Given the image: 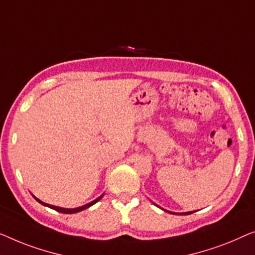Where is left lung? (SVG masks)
Returning a JSON list of instances; mask_svg holds the SVG:
<instances>
[{"instance_id": "obj_1", "label": "left lung", "mask_w": 255, "mask_h": 255, "mask_svg": "<svg viewBox=\"0 0 255 255\" xmlns=\"http://www.w3.org/2000/svg\"><path fill=\"white\" fill-rule=\"evenodd\" d=\"M157 206V204H156ZM158 207V206H157ZM160 208V207H159ZM163 209V208H162ZM163 210H165V209H163ZM165 211H167V213H170V214H173V215H189V214H193V213H195V211H187V213H173V211H168V210H165Z\"/></svg>"}]
</instances>
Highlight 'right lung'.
<instances>
[{
	"mask_svg": "<svg viewBox=\"0 0 255 255\" xmlns=\"http://www.w3.org/2000/svg\"><path fill=\"white\" fill-rule=\"evenodd\" d=\"M32 196H33V198H34L35 200H37L39 203L42 204V206H45V207H48V208H51V209H54V210H56V211H59V213H62V214H76V213H78V211H82V210L87 209V208L91 207V206H93V204H95V203L98 202V201L103 198L104 194L100 195L99 198H97L96 200L91 201V202H89V203H87V204H84V206H82V207H77V208H62V207H56V206H52V204H48V203H45V202H42L41 200H39L38 198H35V196H34L33 194H32Z\"/></svg>",
	"mask_w": 255,
	"mask_h": 255,
	"instance_id": "obj_1",
	"label": "right lung"
}]
</instances>
